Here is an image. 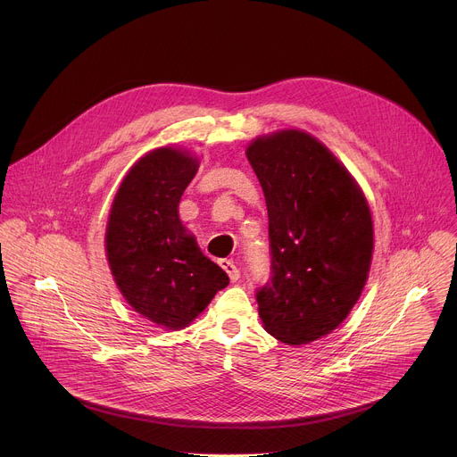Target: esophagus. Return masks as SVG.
I'll return each mask as SVG.
<instances>
[{
	"mask_svg": "<svg viewBox=\"0 0 457 457\" xmlns=\"http://www.w3.org/2000/svg\"><path fill=\"white\" fill-rule=\"evenodd\" d=\"M219 264H220V268H222V270L228 273V277L231 278V282H237V280L240 278V271H238V268H237V266L231 262V260H228V258H222Z\"/></svg>",
	"mask_w": 457,
	"mask_h": 457,
	"instance_id": "34e87169",
	"label": "esophagus"
}]
</instances>
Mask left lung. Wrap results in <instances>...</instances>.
I'll return each mask as SVG.
<instances>
[{
    "label": "left lung",
    "mask_w": 457,
    "mask_h": 457,
    "mask_svg": "<svg viewBox=\"0 0 457 457\" xmlns=\"http://www.w3.org/2000/svg\"><path fill=\"white\" fill-rule=\"evenodd\" d=\"M245 155L270 217L271 280L256 291L258 314L277 340L311 344L338 328L365 287L374 249L367 199L302 129L256 137Z\"/></svg>",
    "instance_id": "8db88e82"
}]
</instances>
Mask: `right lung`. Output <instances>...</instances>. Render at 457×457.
<instances>
[{
    "mask_svg": "<svg viewBox=\"0 0 457 457\" xmlns=\"http://www.w3.org/2000/svg\"><path fill=\"white\" fill-rule=\"evenodd\" d=\"M199 170L186 150L157 148L128 171L106 224V258L124 300L164 329L187 328L229 284L179 219Z\"/></svg>",
    "mask_w": 457,
    "mask_h": 457,
    "instance_id": "add662e5",
    "label": "right lung"
}]
</instances>
